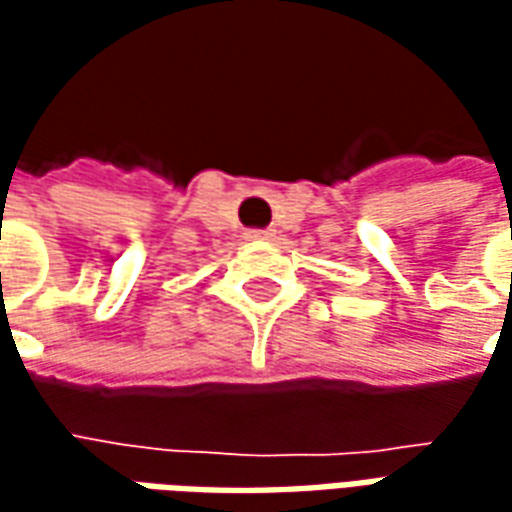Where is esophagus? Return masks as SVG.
<instances>
[{
  "instance_id": "obj_1",
  "label": "esophagus",
  "mask_w": 512,
  "mask_h": 512,
  "mask_svg": "<svg viewBox=\"0 0 512 512\" xmlns=\"http://www.w3.org/2000/svg\"><path fill=\"white\" fill-rule=\"evenodd\" d=\"M268 230H249V233H246V238H252V241H255V238H268Z\"/></svg>"
}]
</instances>
